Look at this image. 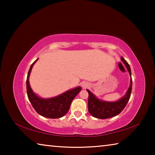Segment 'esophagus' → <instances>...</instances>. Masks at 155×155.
Returning <instances> with one entry per match:
<instances>
[{
    "label": "esophagus",
    "mask_w": 155,
    "mask_h": 155,
    "mask_svg": "<svg viewBox=\"0 0 155 155\" xmlns=\"http://www.w3.org/2000/svg\"><path fill=\"white\" fill-rule=\"evenodd\" d=\"M81 86L83 89H87L90 87V85L87 82H83L82 84H81Z\"/></svg>",
    "instance_id": "34e87169"
}]
</instances>
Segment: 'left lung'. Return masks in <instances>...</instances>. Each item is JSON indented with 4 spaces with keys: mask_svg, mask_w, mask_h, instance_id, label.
<instances>
[{
    "mask_svg": "<svg viewBox=\"0 0 155 155\" xmlns=\"http://www.w3.org/2000/svg\"><path fill=\"white\" fill-rule=\"evenodd\" d=\"M122 61L124 63L126 68L128 70L130 77V86L125 95L117 101L109 102L98 99L91 91L87 90L89 94L88 97V111L93 117L98 119H107L109 117L116 116L122 112L125 108L130 97L132 91V78H131V71L130 65L127 61L121 57Z\"/></svg>",
    "mask_w": 155,
    "mask_h": 155,
    "instance_id": "1",
    "label": "left lung"
}]
</instances>
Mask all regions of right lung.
I'll return each instance as SVG.
<instances>
[{
    "instance_id": "right-lung-1",
    "label": "right lung",
    "mask_w": 155,
    "mask_h": 155,
    "mask_svg": "<svg viewBox=\"0 0 155 155\" xmlns=\"http://www.w3.org/2000/svg\"><path fill=\"white\" fill-rule=\"evenodd\" d=\"M37 59L32 64L28 72L27 78V91L28 100L31 102L34 109L38 114L48 118H59L67 114L69 111L70 104L76 96L80 92L81 87L80 86L72 90L66 91L60 95L50 98H43L38 96L33 92L29 84V76L31 70Z\"/></svg>"
}]
</instances>
